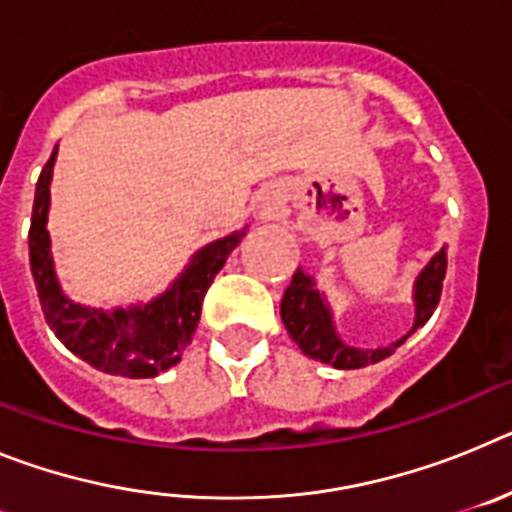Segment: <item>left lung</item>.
<instances>
[{
  "label": "left lung",
  "instance_id": "obj_1",
  "mask_svg": "<svg viewBox=\"0 0 512 512\" xmlns=\"http://www.w3.org/2000/svg\"><path fill=\"white\" fill-rule=\"evenodd\" d=\"M443 277H446V248L436 253L431 264L420 271L418 282H415V328L428 323V318L436 310L438 300H441ZM282 320L284 328L297 346L302 348V354L310 359H318L323 364L336 366V369H361V366L377 364V361L387 359L397 351L405 338L387 348H374V351H361V348H351L341 343V338L333 330V320L325 307L323 297L315 289L312 279L305 271L297 269L289 287L284 289L282 297Z\"/></svg>",
  "mask_w": 512,
  "mask_h": 512
}]
</instances>
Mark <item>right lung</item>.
Wrapping results in <instances>:
<instances>
[{
  "label": "right lung",
  "mask_w": 512,
  "mask_h": 512,
  "mask_svg": "<svg viewBox=\"0 0 512 512\" xmlns=\"http://www.w3.org/2000/svg\"><path fill=\"white\" fill-rule=\"evenodd\" d=\"M58 146L53 148L48 164L43 166L35 187L33 220H30V271H33L35 289H38L40 307L45 323L71 348L79 359L92 364L94 369L117 377L148 379L166 372L182 361L184 348L194 336L200 323L202 300L217 271L223 269L243 238L241 233L225 235L220 241L202 248L184 269V274L166 289L164 295L146 307L130 310H89L66 300L53 274L51 241H48V202H51V176Z\"/></svg>",
  "instance_id": "obj_1"
}]
</instances>
